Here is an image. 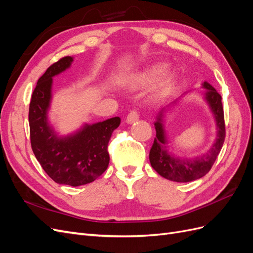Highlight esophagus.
I'll list each match as a JSON object with an SVG mask.
<instances>
[{
  "instance_id": "esophagus-1",
  "label": "esophagus",
  "mask_w": 253,
  "mask_h": 253,
  "mask_svg": "<svg viewBox=\"0 0 253 253\" xmlns=\"http://www.w3.org/2000/svg\"><path fill=\"white\" fill-rule=\"evenodd\" d=\"M138 119H139V114H138V112H137V110H132L126 116L127 124H133V122L137 121Z\"/></svg>"
}]
</instances>
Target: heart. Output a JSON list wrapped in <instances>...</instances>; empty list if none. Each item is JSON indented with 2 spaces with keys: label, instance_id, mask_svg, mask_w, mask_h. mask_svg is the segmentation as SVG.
Wrapping results in <instances>:
<instances>
[{
  "label": "heart",
  "instance_id": "heart-1",
  "mask_svg": "<svg viewBox=\"0 0 253 253\" xmlns=\"http://www.w3.org/2000/svg\"><path fill=\"white\" fill-rule=\"evenodd\" d=\"M167 70V65L159 63L156 64L154 66L150 67L148 71L143 72L140 76H139V81L142 83H151L153 81H155L156 79H158L160 76H162Z\"/></svg>",
  "mask_w": 253,
  "mask_h": 253
}]
</instances>
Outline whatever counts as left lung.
Segmentation results:
<instances>
[{
    "label": "left lung",
    "instance_id": "obj_1",
    "mask_svg": "<svg viewBox=\"0 0 253 253\" xmlns=\"http://www.w3.org/2000/svg\"><path fill=\"white\" fill-rule=\"evenodd\" d=\"M203 86L204 88H206L205 98L210 106L214 117H215L217 126L216 140L212 145V148L205 155L196 157L194 159L185 160L173 157L168 153L166 149L167 137L163 125V118L166 108H163L162 111L159 112L157 120L154 122L156 137L154 138V142H153V145L150 150V163L153 169L160 176H163V177L169 180L177 182H189L203 177V176H205L211 170L221 148H223L226 131L221 96L208 82H204ZM176 101H177V99L170 104H174Z\"/></svg>",
    "mask_w": 253,
    "mask_h": 253
}]
</instances>
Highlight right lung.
Segmentation results:
<instances>
[{
	"label": "right lung",
	"instance_id": "add662e5",
	"mask_svg": "<svg viewBox=\"0 0 253 253\" xmlns=\"http://www.w3.org/2000/svg\"><path fill=\"white\" fill-rule=\"evenodd\" d=\"M73 60L70 56L61 58L38 80L29 103L28 121L32 149L43 170L60 185L78 187L94 181L108 169V145L120 118L85 125L66 137H58L53 132L47 122L52 77L70 67Z\"/></svg>",
	"mask_w": 253,
	"mask_h": 253
}]
</instances>
